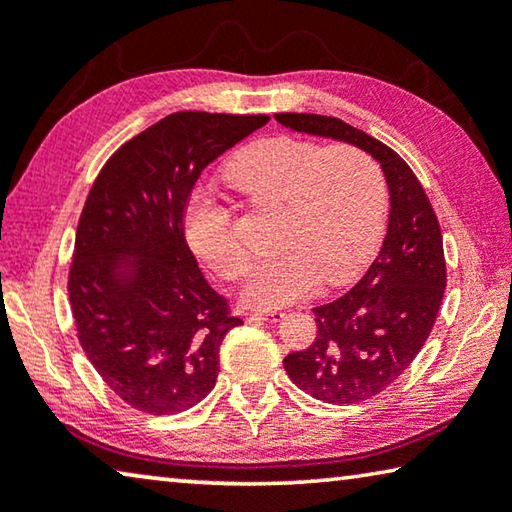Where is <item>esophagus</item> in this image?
Here are the masks:
<instances>
[{"instance_id":"esophagus-1","label":"esophagus","mask_w":512,"mask_h":512,"mask_svg":"<svg viewBox=\"0 0 512 512\" xmlns=\"http://www.w3.org/2000/svg\"><path fill=\"white\" fill-rule=\"evenodd\" d=\"M282 316H285V314L278 312V310H255V312L248 314V319L253 323H275V321H280Z\"/></svg>"}]
</instances>
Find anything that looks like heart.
I'll return each mask as SVG.
<instances>
[{"label": "heart", "mask_w": 512, "mask_h": 512, "mask_svg": "<svg viewBox=\"0 0 512 512\" xmlns=\"http://www.w3.org/2000/svg\"><path fill=\"white\" fill-rule=\"evenodd\" d=\"M225 180L259 205L278 207L273 255L259 259L243 287L250 307H285L312 294L319 280L344 285L369 262L385 216V180L376 161L353 145L273 136L227 161ZM189 246L225 280L248 271L232 234L230 209L209 196L186 207Z\"/></svg>", "instance_id": "1"}]
</instances>
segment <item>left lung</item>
I'll return each instance as SVG.
<instances>
[{"mask_svg": "<svg viewBox=\"0 0 512 512\" xmlns=\"http://www.w3.org/2000/svg\"><path fill=\"white\" fill-rule=\"evenodd\" d=\"M300 134L342 141L371 154L389 191L387 234L351 291L314 307L316 339L285 358L287 376L323 403L367 401L394 383L431 335L446 287L442 232L410 166L385 143L316 113H275Z\"/></svg>", "mask_w": 512, "mask_h": 512, "instance_id": "1", "label": "left lung"}]
</instances>
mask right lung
<instances>
[{
    "label": "right lung",
    "instance_id": "add662e5",
    "mask_svg": "<svg viewBox=\"0 0 512 512\" xmlns=\"http://www.w3.org/2000/svg\"><path fill=\"white\" fill-rule=\"evenodd\" d=\"M266 116L170 113L111 154L81 212L68 280L79 344L95 371L148 415L212 392L227 312L184 239L193 186Z\"/></svg>",
    "mask_w": 512,
    "mask_h": 512
}]
</instances>
